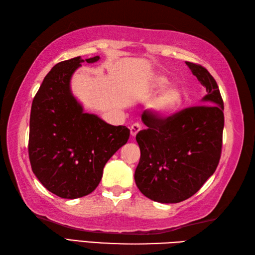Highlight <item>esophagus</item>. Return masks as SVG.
<instances>
[{
    "label": "esophagus",
    "instance_id": "1",
    "mask_svg": "<svg viewBox=\"0 0 255 255\" xmlns=\"http://www.w3.org/2000/svg\"><path fill=\"white\" fill-rule=\"evenodd\" d=\"M140 129H141V126H140L139 124H133V125H131V127H130V134H131V137H136L137 133L140 131Z\"/></svg>",
    "mask_w": 255,
    "mask_h": 255
}]
</instances>
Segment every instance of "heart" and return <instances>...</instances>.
<instances>
[{"instance_id": "b5f03b06", "label": "heart", "mask_w": 255, "mask_h": 255, "mask_svg": "<svg viewBox=\"0 0 255 255\" xmlns=\"http://www.w3.org/2000/svg\"><path fill=\"white\" fill-rule=\"evenodd\" d=\"M170 84V80L164 75H155L152 88L156 93L149 103V111L156 117H166L174 113L183 102V91L178 85Z\"/></svg>"}]
</instances>
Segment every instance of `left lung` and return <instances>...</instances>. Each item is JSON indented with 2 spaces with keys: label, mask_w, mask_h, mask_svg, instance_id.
<instances>
[{
  "label": "left lung",
  "mask_w": 255,
  "mask_h": 255,
  "mask_svg": "<svg viewBox=\"0 0 255 255\" xmlns=\"http://www.w3.org/2000/svg\"><path fill=\"white\" fill-rule=\"evenodd\" d=\"M206 88L202 105L186 108L167 118L143 113L148 127L136 140L140 161L136 185L145 197L175 204L199 191L219 163L224 131V102L215 79L204 67L185 62Z\"/></svg>",
  "instance_id": "obj_1"
}]
</instances>
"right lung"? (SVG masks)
I'll use <instances>...</instances> for the list:
<instances>
[{"label": "right lung", "mask_w": 255, "mask_h": 255, "mask_svg": "<svg viewBox=\"0 0 255 255\" xmlns=\"http://www.w3.org/2000/svg\"><path fill=\"white\" fill-rule=\"evenodd\" d=\"M100 56L85 59L88 63ZM84 60L57 63L31 104L28 153L31 169L48 191L67 199L83 197L99 185L103 169L126 144L130 130L113 126L84 107L72 93L71 79Z\"/></svg>", "instance_id": "1"}]
</instances>
